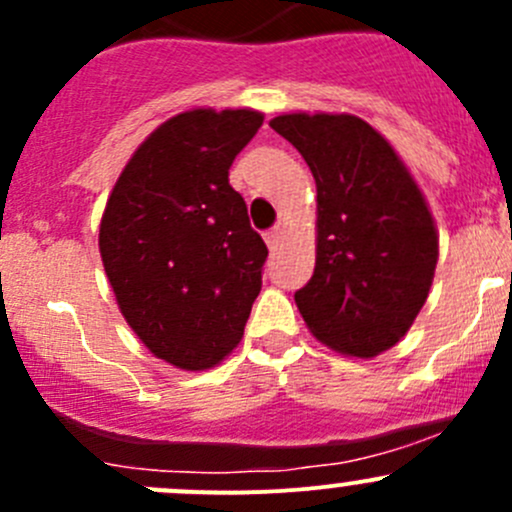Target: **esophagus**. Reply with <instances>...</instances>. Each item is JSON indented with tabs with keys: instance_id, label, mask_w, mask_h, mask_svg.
Wrapping results in <instances>:
<instances>
[{
	"instance_id": "esophagus-1",
	"label": "esophagus",
	"mask_w": 512,
	"mask_h": 512,
	"mask_svg": "<svg viewBox=\"0 0 512 512\" xmlns=\"http://www.w3.org/2000/svg\"><path fill=\"white\" fill-rule=\"evenodd\" d=\"M280 227H272V230H267L265 232V242H267V247H270V250H275L277 247V242H280Z\"/></svg>"
}]
</instances>
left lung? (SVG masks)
<instances>
[{"label":"left lung","mask_w":512,"mask_h":512,"mask_svg":"<svg viewBox=\"0 0 512 512\" xmlns=\"http://www.w3.org/2000/svg\"><path fill=\"white\" fill-rule=\"evenodd\" d=\"M270 126L317 183V262L294 292L309 332L369 359L394 347L421 312L438 237L421 190L394 148L347 113H287Z\"/></svg>","instance_id":"1"}]
</instances>
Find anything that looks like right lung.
Returning <instances> with one entry per match:
<instances>
[{
    "label": "right lung",
    "mask_w": 512,
    "mask_h": 512,
    "mask_svg": "<svg viewBox=\"0 0 512 512\" xmlns=\"http://www.w3.org/2000/svg\"><path fill=\"white\" fill-rule=\"evenodd\" d=\"M262 113L195 108L138 146L113 185L98 247L123 317L158 359L210 369L245 332L267 245L227 183Z\"/></svg>",
    "instance_id": "add662e5"
}]
</instances>
